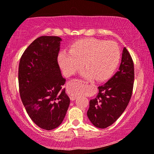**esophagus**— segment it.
<instances>
[{"mask_svg": "<svg viewBox=\"0 0 154 154\" xmlns=\"http://www.w3.org/2000/svg\"><path fill=\"white\" fill-rule=\"evenodd\" d=\"M75 99H76V97H75V96H70V100H71L73 101V100H75Z\"/></svg>", "mask_w": 154, "mask_h": 154, "instance_id": "obj_1", "label": "esophagus"}]
</instances>
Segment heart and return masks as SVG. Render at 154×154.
<instances>
[{
    "label": "heart",
    "instance_id": "1",
    "mask_svg": "<svg viewBox=\"0 0 154 154\" xmlns=\"http://www.w3.org/2000/svg\"><path fill=\"white\" fill-rule=\"evenodd\" d=\"M121 52L115 42L94 38L82 39L71 46L70 52L58 55L59 64L67 75H73L84 67L83 76L88 79L104 81L114 72L119 65Z\"/></svg>",
    "mask_w": 154,
    "mask_h": 154
}]
</instances>
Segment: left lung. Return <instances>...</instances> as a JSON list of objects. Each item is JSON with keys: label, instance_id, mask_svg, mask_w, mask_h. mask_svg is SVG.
Segmentation results:
<instances>
[{"label": "left lung", "instance_id": "obj_1", "mask_svg": "<svg viewBox=\"0 0 154 154\" xmlns=\"http://www.w3.org/2000/svg\"><path fill=\"white\" fill-rule=\"evenodd\" d=\"M134 77L133 62L124 48L119 71L106 83L99 86L97 95L90 100L87 116L92 125L106 128L121 116L131 98Z\"/></svg>", "mask_w": 154, "mask_h": 154}]
</instances>
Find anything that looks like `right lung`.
<instances>
[{"label":"right lung","instance_id":"right-lung-1","mask_svg":"<svg viewBox=\"0 0 154 154\" xmlns=\"http://www.w3.org/2000/svg\"><path fill=\"white\" fill-rule=\"evenodd\" d=\"M62 40L41 36L26 48L19 65L20 97L31 119L42 129L51 130L61 125L70 99L62 90L65 80L57 62Z\"/></svg>","mask_w":154,"mask_h":154}]
</instances>
